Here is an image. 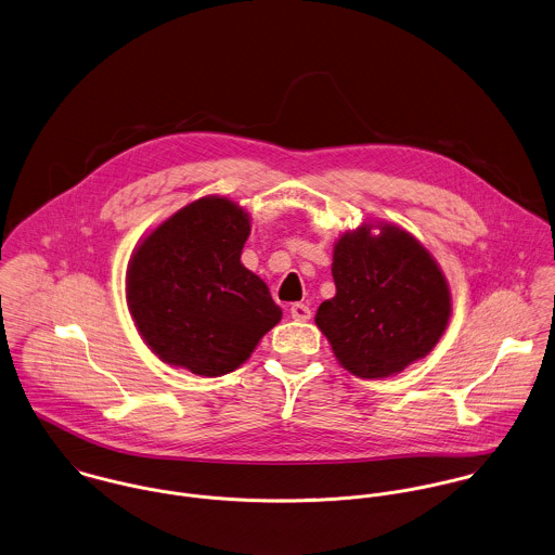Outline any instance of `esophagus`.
I'll return each instance as SVG.
<instances>
[{"label": "esophagus", "instance_id": "esophagus-1", "mask_svg": "<svg viewBox=\"0 0 555 555\" xmlns=\"http://www.w3.org/2000/svg\"><path fill=\"white\" fill-rule=\"evenodd\" d=\"M289 313H292V318L296 322H309L311 320V309L307 305H302V302H294L289 307Z\"/></svg>", "mask_w": 555, "mask_h": 555}]
</instances>
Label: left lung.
Returning <instances> with one entry per match:
<instances>
[{
	"label": "left lung",
	"instance_id": "obj_1",
	"mask_svg": "<svg viewBox=\"0 0 555 555\" xmlns=\"http://www.w3.org/2000/svg\"><path fill=\"white\" fill-rule=\"evenodd\" d=\"M336 294L315 313L338 364L384 379L434 351L448 328L452 294L438 259L397 222L362 221L333 248Z\"/></svg>",
	"mask_w": 555,
	"mask_h": 555
}]
</instances>
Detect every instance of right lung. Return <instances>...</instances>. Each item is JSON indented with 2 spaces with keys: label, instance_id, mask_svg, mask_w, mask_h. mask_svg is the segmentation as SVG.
<instances>
[{
  "label": "right lung",
  "instance_id": "add662e5",
  "mask_svg": "<svg viewBox=\"0 0 555 555\" xmlns=\"http://www.w3.org/2000/svg\"><path fill=\"white\" fill-rule=\"evenodd\" d=\"M248 212L206 195L145 233L126 268V305L143 343L165 364L202 377L242 366L283 311L240 261Z\"/></svg>",
  "mask_w": 555,
  "mask_h": 555
}]
</instances>
